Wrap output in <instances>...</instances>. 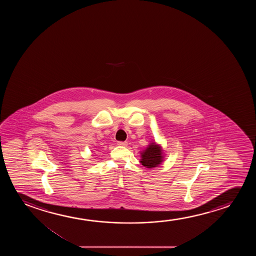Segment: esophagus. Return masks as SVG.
<instances>
[{"mask_svg": "<svg viewBox=\"0 0 256 256\" xmlns=\"http://www.w3.org/2000/svg\"><path fill=\"white\" fill-rule=\"evenodd\" d=\"M117 144L119 145V146H122V147H126V145H128V142H118Z\"/></svg>", "mask_w": 256, "mask_h": 256, "instance_id": "esophagus-1", "label": "esophagus"}]
</instances>
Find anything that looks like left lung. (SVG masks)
Here are the masks:
<instances>
[{"instance_id": "8db88e82", "label": "left lung", "mask_w": 256, "mask_h": 256, "mask_svg": "<svg viewBox=\"0 0 256 256\" xmlns=\"http://www.w3.org/2000/svg\"><path fill=\"white\" fill-rule=\"evenodd\" d=\"M140 162L146 168H154L158 167L164 161V150L160 144L154 140L148 145V147L140 151Z\"/></svg>"}]
</instances>
